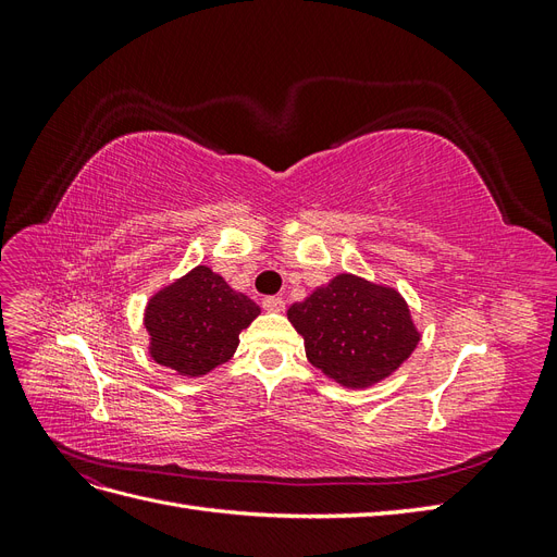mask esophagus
<instances>
[{"mask_svg": "<svg viewBox=\"0 0 557 557\" xmlns=\"http://www.w3.org/2000/svg\"><path fill=\"white\" fill-rule=\"evenodd\" d=\"M262 307L264 311H272V313H281L285 309V301L281 297H264L262 299Z\"/></svg>", "mask_w": 557, "mask_h": 557, "instance_id": "esophagus-1", "label": "esophagus"}]
</instances>
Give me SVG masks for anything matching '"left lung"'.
I'll return each mask as SVG.
<instances>
[{
    "mask_svg": "<svg viewBox=\"0 0 557 557\" xmlns=\"http://www.w3.org/2000/svg\"><path fill=\"white\" fill-rule=\"evenodd\" d=\"M307 358L346 387L391 376L420 342L404 297L385 285L339 274L288 309Z\"/></svg>",
    "mask_w": 557,
    "mask_h": 557,
    "instance_id": "8db88e82",
    "label": "left lung"
}]
</instances>
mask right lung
<instances>
[{"mask_svg":"<svg viewBox=\"0 0 557 557\" xmlns=\"http://www.w3.org/2000/svg\"><path fill=\"white\" fill-rule=\"evenodd\" d=\"M258 315L256 301L199 264L150 297L144 318L150 358L181 376H201L234 356L242 330Z\"/></svg>","mask_w":557,"mask_h":557,"instance_id":"1","label":"right lung"}]
</instances>
